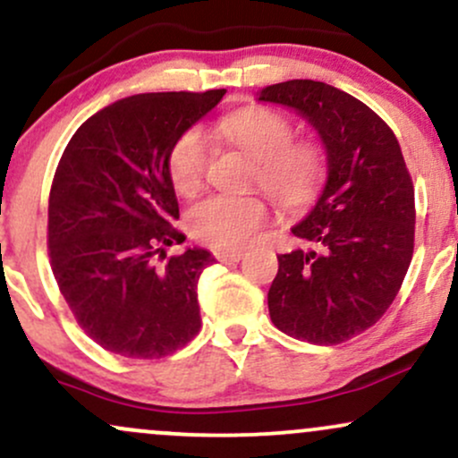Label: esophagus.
<instances>
[{"label": "esophagus", "mask_w": 458, "mask_h": 458, "mask_svg": "<svg viewBox=\"0 0 458 458\" xmlns=\"http://www.w3.org/2000/svg\"><path fill=\"white\" fill-rule=\"evenodd\" d=\"M215 259L219 262H239L243 259V251L241 250H217L215 251Z\"/></svg>", "instance_id": "esophagus-1"}]
</instances>
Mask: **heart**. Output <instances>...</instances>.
Here are the masks:
<instances>
[{
	"label": "heart",
	"mask_w": 458,
	"mask_h": 458,
	"mask_svg": "<svg viewBox=\"0 0 458 458\" xmlns=\"http://www.w3.org/2000/svg\"><path fill=\"white\" fill-rule=\"evenodd\" d=\"M225 140L254 159L251 182L260 185L280 207L299 208L317 196L327 155L312 140H293L291 118L267 107H251L230 115L217 127ZM167 176L182 196H193L207 170V138L199 127L182 131L167 150ZM267 204L256 193L213 196L189 208L191 234L219 250L243 247L267 222Z\"/></svg>",
	"instance_id": "b5f03b06"
}]
</instances>
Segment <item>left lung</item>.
I'll return each instance as SVG.
<instances>
[{"label": "left lung", "instance_id": "left-lung-1", "mask_svg": "<svg viewBox=\"0 0 458 458\" xmlns=\"http://www.w3.org/2000/svg\"><path fill=\"white\" fill-rule=\"evenodd\" d=\"M259 101L301 114L327 150L323 193L293 228L312 250L277 256L271 320L306 343H346L392 306L413 256L415 198L401 144L368 105L323 81L273 83Z\"/></svg>", "mask_w": 458, "mask_h": 458}]
</instances>
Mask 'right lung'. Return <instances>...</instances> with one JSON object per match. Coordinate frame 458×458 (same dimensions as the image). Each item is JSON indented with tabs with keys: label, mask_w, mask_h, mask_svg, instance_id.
<instances>
[{
	"label": "right lung",
	"mask_w": 458,
	"mask_h": 458,
	"mask_svg": "<svg viewBox=\"0 0 458 458\" xmlns=\"http://www.w3.org/2000/svg\"><path fill=\"white\" fill-rule=\"evenodd\" d=\"M225 90L148 92L115 101L75 131L51 182L47 245L62 297L105 351L159 360L199 331L207 250L182 243L167 150Z\"/></svg>",
	"instance_id": "obj_1"
}]
</instances>
